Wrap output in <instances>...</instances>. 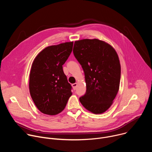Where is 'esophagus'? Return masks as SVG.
<instances>
[{"mask_svg":"<svg viewBox=\"0 0 152 152\" xmlns=\"http://www.w3.org/2000/svg\"><path fill=\"white\" fill-rule=\"evenodd\" d=\"M77 85V83H73V84H72V86H73V88L74 90H75L76 89Z\"/></svg>","mask_w":152,"mask_h":152,"instance_id":"34e87169","label":"esophagus"}]
</instances>
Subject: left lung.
<instances>
[{"label": "left lung", "mask_w": 152, "mask_h": 152, "mask_svg": "<svg viewBox=\"0 0 152 152\" xmlns=\"http://www.w3.org/2000/svg\"><path fill=\"white\" fill-rule=\"evenodd\" d=\"M73 54L85 75L86 91L79 98L88 111L100 114L112 105L119 90L121 66L118 56L108 43L98 39L75 42Z\"/></svg>", "instance_id": "1"}]
</instances>
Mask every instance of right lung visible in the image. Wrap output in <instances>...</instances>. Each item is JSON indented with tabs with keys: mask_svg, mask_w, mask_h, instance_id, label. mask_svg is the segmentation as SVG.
Wrapping results in <instances>:
<instances>
[{
	"mask_svg": "<svg viewBox=\"0 0 152 152\" xmlns=\"http://www.w3.org/2000/svg\"><path fill=\"white\" fill-rule=\"evenodd\" d=\"M73 42L50 46L34 59L29 75L31 96L40 112L55 115L62 112L72 96V86L62 65L72 52Z\"/></svg>",
	"mask_w": 152,
	"mask_h": 152,
	"instance_id": "1",
	"label": "right lung"
}]
</instances>
